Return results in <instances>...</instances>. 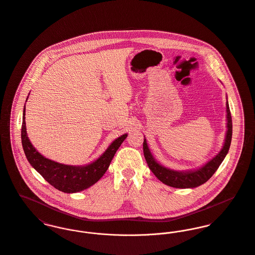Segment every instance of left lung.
Returning a JSON list of instances; mask_svg holds the SVG:
<instances>
[{
    "instance_id": "1",
    "label": "left lung",
    "mask_w": 255,
    "mask_h": 255,
    "mask_svg": "<svg viewBox=\"0 0 255 255\" xmlns=\"http://www.w3.org/2000/svg\"><path fill=\"white\" fill-rule=\"evenodd\" d=\"M226 113H227V132L225 141L223 144L222 149L219 151V153L214 157L212 160H210L207 164H205L203 167L194 170V171H186V172H178L174 171L171 169H168L162 165H160L156 160L153 158L146 139L144 137L143 139V154L146 160V163L151 170V172L154 174L157 178L162 181L163 183L176 187V188H194L206 181H208L213 175L216 173V170L224 160L226 154L228 153L231 139H232V118L231 113L229 109V104L226 102Z\"/></svg>"
}]
</instances>
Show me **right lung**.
Masks as SVG:
<instances>
[{"label":"right lung","mask_w":255,"mask_h":255,"mask_svg":"<svg viewBox=\"0 0 255 255\" xmlns=\"http://www.w3.org/2000/svg\"><path fill=\"white\" fill-rule=\"evenodd\" d=\"M127 137V134L115 139L108 149L98 159L86 166H71L60 164L42 156L31 143L26 132L25 107L21 128V139L24 153L32 167L53 187L65 193L82 191L104 176L117 150Z\"/></svg>","instance_id":"right-lung-1"}]
</instances>
